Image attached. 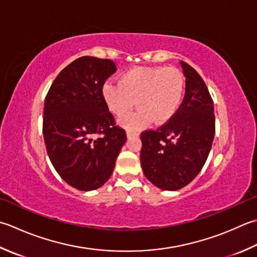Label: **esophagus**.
<instances>
[{
	"mask_svg": "<svg viewBox=\"0 0 257 257\" xmlns=\"http://www.w3.org/2000/svg\"><path fill=\"white\" fill-rule=\"evenodd\" d=\"M136 136H138L137 132H134V130H127V138L130 139L132 137H136Z\"/></svg>",
	"mask_w": 257,
	"mask_h": 257,
	"instance_id": "esophagus-1",
	"label": "esophagus"
}]
</instances>
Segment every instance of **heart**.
I'll return each mask as SVG.
<instances>
[{
  "mask_svg": "<svg viewBox=\"0 0 257 257\" xmlns=\"http://www.w3.org/2000/svg\"><path fill=\"white\" fill-rule=\"evenodd\" d=\"M185 92V78L175 68L138 67L121 74L120 82L108 80L102 87L103 101L109 111L123 115L134 108L138 109L121 119L128 129H139L150 122L162 124L177 112Z\"/></svg>",
  "mask_w": 257,
  "mask_h": 257,
  "instance_id": "b5f03b06",
  "label": "heart"
}]
</instances>
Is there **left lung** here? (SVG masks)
<instances>
[{"label": "left lung", "instance_id": "8db88e82", "mask_svg": "<svg viewBox=\"0 0 257 257\" xmlns=\"http://www.w3.org/2000/svg\"><path fill=\"white\" fill-rule=\"evenodd\" d=\"M186 78L185 97L174 117L157 130L140 136V163L150 183L163 190H178L199 174L215 136L212 97L195 69L180 61Z\"/></svg>", "mask_w": 257, "mask_h": 257}]
</instances>
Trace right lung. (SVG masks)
<instances>
[{"instance_id": "add662e5", "label": "right lung", "mask_w": 257, "mask_h": 257, "mask_svg": "<svg viewBox=\"0 0 257 257\" xmlns=\"http://www.w3.org/2000/svg\"><path fill=\"white\" fill-rule=\"evenodd\" d=\"M115 70L111 60L79 58L58 74L44 101L49 158L60 177L82 192L107 182L127 140L102 98L103 83Z\"/></svg>"}]
</instances>
